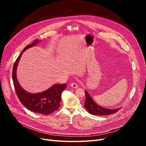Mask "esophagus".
<instances>
[{
    "instance_id": "34e87169",
    "label": "esophagus",
    "mask_w": 146,
    "mask_h": 146,
    "mask_svg": "<svg viewBox=\"0 0 146 146\" xmlns=\"http://www.w3.org/2000/svg\"><path fill=\"white\" fill-rule=\"evenodd\" d=\"M70 86H71L72 88H74V89H76V88H78L77 84L76 83H70Z\"/></svg>"
}]
</instances>
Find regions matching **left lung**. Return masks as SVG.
Returning <instances> with one entry per match:
<instances>
[{
	"label": "left lung",
	"mask_w": 146,
	"mask_h": 146,
	"mask_svg": "<svg viewBox=\"0 0 146 146\" xmlns=\"http://www.w3.org/2000/svg\"><path fill=\"white\" fill-rule=\"evenodd\" d=\"M85 95L86 100L85 104H84V107H85L88 112L91 114H92V115H109V114L116 113L121 108H118L116 109H109L100 107L93 100L91 96L86 90H85Z\"/></svg>",
	"instance_id": "left-lung-1"
}]
</instances>
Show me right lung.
Instances as JSON below:
<instances>
[{
    "label": "right lung",
    "mask_w": 146,
    "mask_h": 146,
    "mask_svg": "<svg viewBox=\"0 0 146 146\" xmlns=\"http://www.w3.org/2000/svg\"><path fill=\"white\" fill-rule=\"evenodd\" d=\"M39 41L38 39L35 40L24 48L13 66L12 77L16 94L22 104L31 111L47 115L59 108L61 100V95L66 88V84H55L48 90L41 92L31 93L22 88L16 76L17 65L23 52L29 48L36 46Z\"/></svg>",
    "instance_id": "add662e5"
}]
</instances>
